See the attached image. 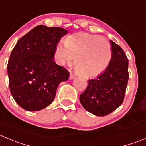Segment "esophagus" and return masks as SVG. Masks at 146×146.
<instances>
[{
	"mask_svg": "<svg viewBox=\"0 0 146 146\" xmlns=\"http://www.w3.org/2000/svg\"><path fill=\"white\" fill-rule=\"evenodd\" d=\"M74 78H75V75H74V74L71 73V74H69V80H73V79Z\"/></svg>",
	"mask_w": 146,
	"mask_h": 146,
	"instance_id": "esophagus-1",
	"label": "esophagus"
}]
</instances>
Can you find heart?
Wrapping results in <instances>:
<instances>
[{
	"label": "heart",
	"mask_w": 146,
	"mask_h": 146,
	"mask_svg": "<svg viewBox=\"0 0 146 146\" xmlns=\"http://www.w3.org/2000/svg\"><path fill=\"white\" fill-rule=\"evenodd\" d=\"M55 56L61 65L70 64L75 57L74 65L78 72L92 77L107 69L111 60L112 50L110 43L101 37L80 33L67 37L65 44H58Z\"/></svg>",
	"instance_id": "b5f03b06"
}]
</instances>
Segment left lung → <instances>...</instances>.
I'll return each instance as SVG.
<instances>
[{
    "label": "left lung",
    "mask_w": 146,
    "mask_h": 146,
    "mask_svg": "<svg viewBox=\"0 0 146 146\" xmlns=\"http://www.w3.org/2000/svg\"><path fill=\"white\" fill-rule=\"evenodd\" d=\"M112 57L107 69L101 75L88 81L80 101L90 113L104 117L122 104L129 80L128 59L121 47L110 40Z\"/></svg>",
    "instance_id": "left-lung-1"
}]
</instances>
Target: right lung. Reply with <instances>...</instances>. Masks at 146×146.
Listing matches in <instances>:
<instances>
[{
  "instance_id": "add662e5",
  "label": "right lung",
  "mask_w": 146,
  "mask_h": 146,
  "mask_svg": "<svg viewBox=\"0 0 146 146\" xmlns=\"http://www.w3.org/2000/svg\"><path fill=\"white\" fill-rule=\"evenodd\" d=\"M64 28L38 25L21 37L7 65L10 91L27 111H40L53 102L58 85L69 72L53 60L57 44L67 34Z\"/></svg>"
}]
</instances>
